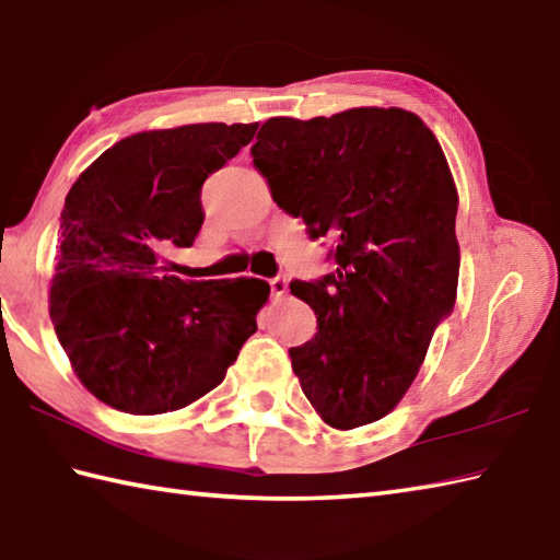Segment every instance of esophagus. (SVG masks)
<instances>
[{"mask_svg":"<svg viewBox=\"0 0 560 560\" xmlns=\"http://www.w3.org/2000/svg\"><path fill=\"white\" fill-rule=\"evenodd\" d=\"M270 290H272V296H284V294H288V278H272L270 280Z\"/></svg>","mask_w":560,"mask_h":560,"instance_id":"34e87169","label":"esophagus"}]
</instances>
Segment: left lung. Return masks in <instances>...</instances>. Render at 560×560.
Wrapping results in <instances>:
<instances>
[{
	"label": "left lung",
	"mask_w": 560,
	"mask_h": 560,
	"mask_svg": "<svg viewBox=\"0 0 560 560\" xmlns=\"http://www.w3.org/2000/svg\"><path fill=\"white\" fill-rule=\"evenodd\" d=\"M284 212L336 238V270L290 290L318 330L290 348L304 396L336 430L398 406L459 282L454 176L438 137L404 108L270 118L250 147Z\"/></svg>",
	"instance_id": "1"
}]
</instances>
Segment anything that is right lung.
<instances>
[{
  "mask_svg": "<svg viewBox=\"0 0 560 560\" xmlns=\"http://www.w3.org/2000/svg\"><path fill=\"white\" fill-rule=\"evenodd\" d=\"M256 130L196 122L137 132L67 192L50 318L77 380L106 406L132 416L186 408L222 384L256 334L266 280H180L166 258L196 242L205 178Z\"/></svg>",
  "mask_w": 560,
  "mask_h": 560,
  "instance_id": "add662e5",
  "label": "right lung"
}]
</instances>
